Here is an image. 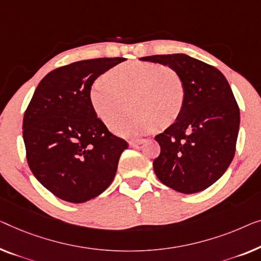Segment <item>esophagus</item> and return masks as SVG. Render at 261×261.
Returning <instances> with one entry per match:
<instances>
[{
	"label": "esophagus",
	"mask_w": 261,
	"mask_h": 261,
	"mask_svg": "<svg viewBox=\"0 0 261 261\" xmlns=\"http://www.w3.org/2000/svg\"><path fill=\"white\" fill-rule=\"evenodd\" d=\"M146 140L143 139H138V140H133V141H129V146L130 147H138L140 145H142L143 142H145Z\"/></svg>",
	"instance_id": "esophagus-1"
}]
</instances>
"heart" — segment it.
I'll use <instances>...</instances> for the list:
<instances>
[{
	"mask_svg": "<svg viewBox=\"0 0 261 261\" xmlns=\"http://www.w3.org/2000/svg\"><path fill=\"white\" fill-rule=\"evenodd\" d=\"M90 103L96 115L108 121L126 107L132 111L116 116L109 126L122 135H141L167 127L182 111L186 88L174 68L150 62H124L108 71L90 86Z\"/></svg>",
	"mask_w": 261,
	"mask_h": 261,
	"instance_id": "1",
	"label": "heart"
}]
</instances>
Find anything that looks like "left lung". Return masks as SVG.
<instances>
[{"instance_id":"obj_1","label":"left lung","mask_w":261,"mask_h":261,"mask_svg":"<svg viewBox=\"0 0 261 261\" xmlns=\"http://www.w3.org/2000/svg\"><path fill=\"white\" fill-rule=\"evenodd\" d=\"M182 77L186 97L180 115L155 140L153 162L162 184L180 193H198L220 179L236 153L240 111L227 80L213 66L186 54L145 56Z\"/></svg>"}]
</instances>
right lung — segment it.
<instances>
[{"label": "right lung", "mask_w": 261, "mask_h": 261, "mask_svg": "<svg viewBox=\"0 0 261 261\" xmlns=\"http://www.w3.org/2000/svg\"><path fill=\"white\" fill-rule=\"evenodd\" d=\"M124 58L84 60L56 68L37 86L23 118L33 174L68 202L96 198L114 180L128 143L112 133L90 103V86Z\"/></svg>", "instance_id": "1"}]
</instances>
